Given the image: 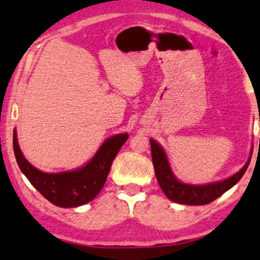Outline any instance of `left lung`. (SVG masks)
<instances>
[{"mask_svg":"<svg viewBox=\"0 0 260 260\" xmlns=\"http://www.w3.org/2000/svg\"><path fill=\"white\" fill-rule=\"evenodd\" d=\"M150 141L152 162H153L154 172L159 185L169 200L181 203V205L202 206L213 202L214 200H216L217 197H220L240 181L251 161L250 157L240 171L231 176L230 178L223 179V181L208 183V184L203 185L186 184V183H183L176 178L170 168V164H169L164 148L155 140L150 139Z\"/></svg>","mask_w":260,"mask_h":260,"instance_id":"left-lung-1","label":"left lung"}]
</instances>
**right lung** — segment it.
<instances>
[{
    "mask_svg": "<svg viewBox=\"0 0 260 260\" xmlns=\"http://www.w3.org/2000/svg\"><path fill=\"white\" fill-rule=\"evenodd\" d=\"M127 139V133L110 137L84 166L58 174L43 172L28 162L17 144L15 129L13 134V147L17 165L30 184L53 205L61 208H71L85 205L98 196L105 185L114 158Z\"/></svg>",
    "mask_w": 260,
    "mask_h": 260,
    "instance_id": "obj_1",
    "label": "right lung"
}]
</instances>
